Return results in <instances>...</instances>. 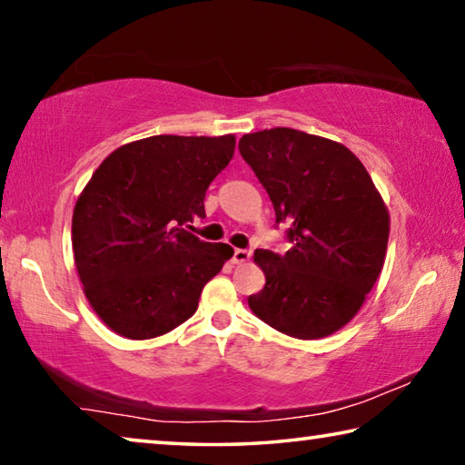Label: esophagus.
<instances>
[{
	"label": "esophagus",
	"mask_w": 465,
	"mask_h": 465,
	"mask_svg": "<svg viewBox=\"0 0 465 465\" xmlns=\"http://www.w3.org/2000/svg\"><path fill=\"white\" fill-rule=\"evenodd\" d=\"M250 256H252V250L235 248V250H233V256H232V262H233V264H243V262L250 261Z\"/></svg>",
	"instance_id": "34e87169"
}]
</instances>
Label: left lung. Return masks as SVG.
<instances>
[{"mask_svg":"<svg viewBox=\"0 0 465 465\" xmlns=\"http://www.w3.org/2000/svg\"><path fill=\"white\" fill-rule=\"evenodd\" d=\"M240 153L293 243L285 254L254 252L266 285L248 297L250 310L299 341L338 332L383 269L390 213L380 191L349 147L297 129L248 133Z\"/></svg>","mask_w":465,"mask_h":465,"instance_id":"left-lung-1","label":"left lung"}]
</instances>
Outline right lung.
Returning <instances> with one entry per match:
<instances>
[{
	"mask_svg": "<svg viewBox=\"0 0 465 465\" xmlns=\"http://www.w3.org/2000/svg\"><path fill=\"white\" fill-rule=\"evenodd\" d=\"M235 137L153 135L114 149L77 196L74 261L92 310L113 332L147 341L199 308L203 287L233 256L193 235L204 193Z\"/></svg>",
	"mask_w": 465,
	"mask_h": 465,
	"instance_id": "add662e5",
	"label": "right lung"
}]
</instances>
